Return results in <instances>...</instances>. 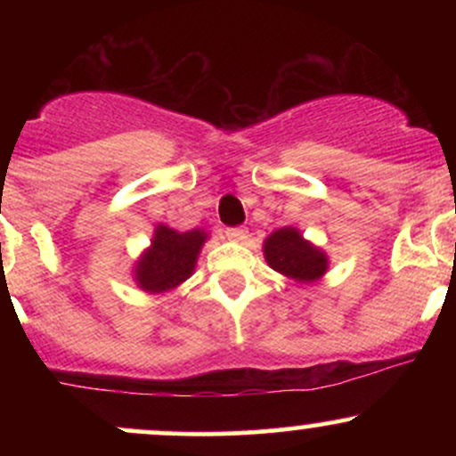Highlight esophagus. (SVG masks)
Here are the masks:
<instances>
[{
	"instance_id": "34e87169",
	"label": "esophagus",
	"mask_w": 456,
	"mask_h": 456,
	"mask_svg": "<svg viewBox=\"0 0 456 456\" xmlns=\"http://www.w3.org/2000/svg\"><path fill=\"white\" fill-rule=\"evenodd\" d=\"M227 238L229 240H235V242H242V240H246V229L244 227H227Z\"/></svg>"
}]
</instances>
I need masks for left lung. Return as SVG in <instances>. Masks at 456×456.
Masks as SVG:
<instances>
[{"mask_svg":"<svg viewBox=\"0 0 456 456\" xmlns=\"http://www.w3.org/2000/svg\"><path fill=\"white\" fill-rule=\"evenodd\" d=\"M265 261L272 270L289 276L300 282H313L328 268V259L322 250L315 248L297 233V229H279L265 240Z\"/></svg>","mask_w":456,"mask_h":456,"instance_id":"obj_1","label":"left lung"}]
</instances>
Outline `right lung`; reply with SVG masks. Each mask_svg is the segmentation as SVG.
Here are the masks:
<instances>
[{"label":"right lung","mask_w":456,"mask_h":456,"mask_svg":"<svg viewBox=\"0 0 456 456\" xmlns=\"http://www.w3.org/2000/svg\"><path fill=\"white\" fill-rule=\"evenodd\" d=\"M203 242H206V233L199 229L180 233L159 224L151 240V248L139 259L137 270H134L141 289L150 294H162L184 282L195 270L197 255Z\"/></svg>","instance_id":"obj_1"}]
</instances>
